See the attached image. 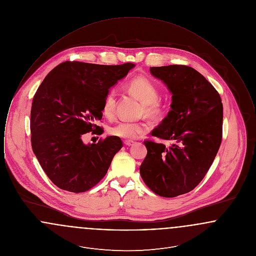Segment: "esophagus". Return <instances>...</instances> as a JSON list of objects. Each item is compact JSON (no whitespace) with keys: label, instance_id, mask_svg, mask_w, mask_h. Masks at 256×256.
I'll list each match as a JSON object with an SVG mask.
<instances>
[{"label":"esophagus","instance_id":"1","mask_svg":"<svg viewBox=\"0 0 256 256\" xmlns=\"http://www.w3.org/2000/svg\"><path fill=\"white\" fill-rule=\"evenodd\" d=\"M134 143V141H130V140H126V141L124 142V144L126 146H132Z\"/></svg>","mask_w":256,"mask_h":256}]
</instances>
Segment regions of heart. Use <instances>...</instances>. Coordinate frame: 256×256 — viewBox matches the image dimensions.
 I'll return each mask as SVG.
<instances>
[{"label": "heart", "instance_id": "obj_1", "mask_svg": "<svg viewBox=\"0 0 256 256\" xmlns=\"http://www.w3.org/2000/svg\"><path fill=\"white\" fill-rule=\"evenodd\" d=\"M128 89L142 102V113L150 117H156L162 112L163 104L159 100V89L150 80L145 76H138L128 84ZM116 110V92L110 90L102 104V114L110 118ZM148 130V124L145 122L119 121L112 124L108 130L113 136L122 139H136Z\"/></svg>", "mask_w": 256, "mask_h": 256}]
</instances>
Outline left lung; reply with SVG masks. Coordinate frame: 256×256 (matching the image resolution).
Masks as SVG:
<instances>
[{
    "label": "left lung",
    "mask_w": 256,
    "mask_h": 256,
    "mask_svg": "<svg viewBox=\"0 0 256 256\" xmlns=\"http://www.w3.org/2000/svg\"><path fill=\"white\" fill-rule=\"evenodd\" d=\"M172 93L168 115L152 135L172 144L146 140L140 174L156 195L174 198L192 191L202 180L219 150L222 104L206 78L185 65L150 67Z\"/></svg>",
    "instance_id": "obj_1"
}]
</instances>
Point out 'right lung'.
Here are the masks:
<instances>
[{"mask_svg": "<svg viewBox=\"0 0 256 256\" xmlns=\"http://www.w3.org/2000/svg\"><path fill=\"white\" fill-rule=\"evenodd\" d=\"M134 63L98 65L65 61L50 72L38 87L30 110L32 150L42 169L58 188L82 193L106 176L122 140L108 136L86 145L84 134H102L110 87L124 78Z\"/></svg>", "mask_w": 256, "mask_h": 256, "instance_id": "add662e5", "label": "right lung"}]
</instances>
